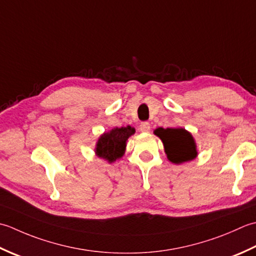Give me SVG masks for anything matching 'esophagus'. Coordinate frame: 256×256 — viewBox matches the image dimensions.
Returning <instances> with one entry per match:
<instances>
[{"label": "esophagus", "instance_id": "esophagus-1", "mask_svg": "<svg viewBox=\"0 0 256 256\" xmlns=\"http://www.w3.org/2000/svg\"><path fill=\"white\" fill-rule=\"evenodd\" d=\"M139 129H140V132H148L150 130V124L147 122H144L140 124Z\"/></svg>", "mask_w": 256, "mask_h": 256}]
</instances>
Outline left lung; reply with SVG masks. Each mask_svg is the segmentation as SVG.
<instances>
[{
  "instance_id": "left-lung-1",
  "label": "left lung",
  "mask_w": 256,
  "mask_h": 256,
  "mask_svg": "<svg viewBox=\"0 0 256 256\" xmlns=\"http://www.w3.org/2000/svg\"><path fill=\"white\" fill-rule=\"evenodd\" d=\"M164 144V152L172 164H180L194 160L198 156L196 144L192 134L184 128H162L154 130Z\"/></svg>"
}]
</instances>
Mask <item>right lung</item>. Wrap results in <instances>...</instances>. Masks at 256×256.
<instances>
[{
    "instance_id": "obj_1",
    "label": "right lung",
    "mask_w": 256,
    "mask_h": 256,
    "mask_svg": "<svg viewBox=\"0 0 256 256\" xmlns=\"http://www.w3.org/2000/svg\"><path fill=\"white\" fill-rule=\"evenodd\" d=\"M134 132V128L127 126L114 128L110 132L102 134L96 144V156L107 160L109 164L122 158L126 150L127 140Z\"/></svg>"
}]
</instances>
